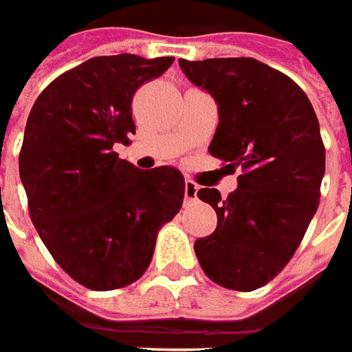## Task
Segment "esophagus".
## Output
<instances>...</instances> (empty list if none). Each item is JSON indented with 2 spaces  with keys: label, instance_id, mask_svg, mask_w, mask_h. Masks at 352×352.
Returning a JSON list of instances; mask_svg holds the SVG:
<instances>
[{
  "label": "esophagus",
  "instance_id": "34e87169",
  "mask_svg": "<svg viewBox=\"0 0 352 352\" xmlns=\"http://www.w3.org/2000/svg\"><path fill=\"white\" fill-rule=\"evenodd\" d=\"M197 191H199V186H197L195 182L186 180V191H184V197H186V201H195Z\"/></svg>",
  "mask_w": 352,
  "mask_h": 352
}]
</instances>
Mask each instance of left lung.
I'll return each instance as SVG.
<instances>
[{"label": "left lung", "mask_w": 352, "mask_h": 352, "mask_svg": "<svg viewBox=\"0 0 352 352\" xmlns=\"http://www.w3.org/2000/svg\"><path fill=\"white\" fill-rule=\"evenodd\" d=\"M178 62L218 104L210 155L243 168L226 199L214 188L197 191L218 226L197 239L195 254L214 283L252 292L283 271L318 208L326 168L318 119L290 77L256 58Z\"/></svg>", "instance_id": "obj_1"}]
</instances>
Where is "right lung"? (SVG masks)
<instances>
[{
  "instance_id": "right-lung-1",
  "label": "right lung",
  "mask_w": 352,
  "mask_h": 352,
  "mask_svg": "<svg viewBox=\"0 0 352 352\" xmlns=\"http://www.w3.org/2000/svg\"><path fill=\"white\" fill-rule=\"evenodd\" d=\"M172 62L94 56L56 77L30 111L19 157L30 216L56 263L91 290L138 280L157 231L184 203L178 168L140 170L113 151L136 132V89Z\"/></svg>"
}]
</instances>
